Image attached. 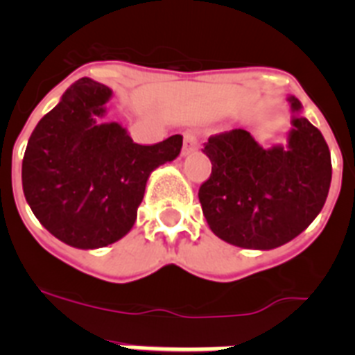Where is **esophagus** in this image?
Listing matches in <instances>:
<instances>
[{
	"label": "esophagus",
	"mask_w": 355,
	"mask_h": 355,
	"mask_svg": "<svg viewBox=\"0 0 355 355\" xmlns=\"http://www.w3.org/2000/svg\"><path fill=\"white\" fill-rule=\"evenodd\" d=\"M199 149V139L193 130L184 131V144H183V155H190L193 150Z\"/></svg>",
	"instance_id": "1"
}]
</instances>
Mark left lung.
Instances as JSON below:
<instances>
[{"instance_id": "obj_1", "label": "left lung", "mask_w": 355, "mask_h": 355, "mask_svg": "<svg viewBox=\"0 0 355 355\" xmlns=\"http://www.w3.org/2000/svg\"><path fill=\"white\" fill-rule=\"evenodd\" d=\"M293 112L299 99L290 97ZM288 146L263 149L245 130L211 135V174L199 200L209 229L243 249L268 250L299 236L316 218L331 187V150L306 117H293Z\"/></svg>"}]
</instances>
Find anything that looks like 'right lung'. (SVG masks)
<instances>
[{"instance_id": "add662e5", "label": "right lung", "mask_w": 355, "mask_h": 355, "mask_svg": "<svg viewBox=\"0 0 355 355\" xmlns=\"http://www.w3.org/2000/svg\"><path fill=\"white\" fill-rule=\"evenodd\" d=\"M112 90L81 78L28 140L23 192L53 236L78 249L121 240L137 220L150 172L181 153L183 137L140 146L117 124H99Z\"/></svg>"}]
</instances>
